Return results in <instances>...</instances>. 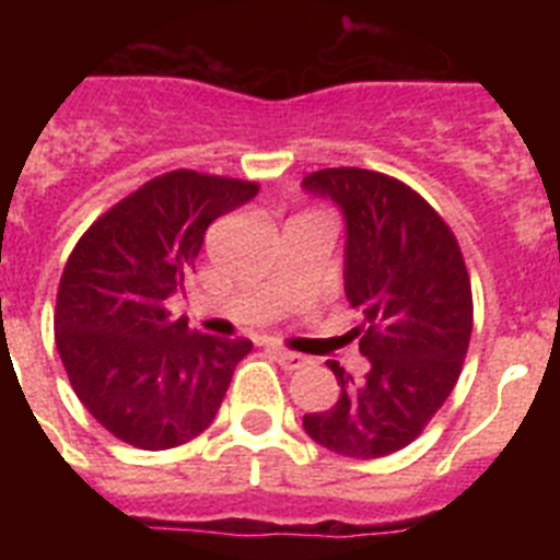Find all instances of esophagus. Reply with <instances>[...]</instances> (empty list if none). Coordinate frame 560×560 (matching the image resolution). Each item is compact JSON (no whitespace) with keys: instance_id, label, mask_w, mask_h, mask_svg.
I'll use <instances>...</instances> for the list:
<instances>
[{"instance_id":"esophagus-1","label":"esophagus","mask_w":560,"mask_h":560,"mask_svg":"<svg viewBox=\"0 0 560 560\" xmlns=\"http://www.w3.org/2000/svg\"><path fill=\"white\" fill-rule=\"evenodd\" d=\"M271 353H275V359L283 364L285 370H300L308 364V359L300 353H294V350H285V348H271Z\"/></svg>"}]
</instances>
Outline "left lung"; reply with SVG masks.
Returning <instances> with one entry per match:
<instances>
[{"label":"left lung","instance_id":"1","mask_svg":"<svg viewBox=\"0 0 560 560\" xmlns=\"http://www.w3.org/2000/svg\"><path fill=\"white\" fill-rule=\"evenodd\" d=\"M303 187L345 215V294L361 316L350 336L370 359L359 381L328 361L341 393L303 427L341 457H387L427 429L457 384L474 328L468 269L438 210L393 176L325 167Z\"/></svg>","mask_w":560,"mask_h":560}]
</instances>
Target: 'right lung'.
I'll return each instance as SVG.
<instances>
[{"label":"right lung","mask_w":560,"mask_h":560,"mask_svg":"<svg viewBox=\"0 0 560 560\" xmlns=\"http://www.w3.org/2000/svg\"><path fill=\"white\" fill-rule=\"evenodd\" d=\"M257 196L255 182L171 171L83 232L63 266L56 345L89 415L128 446L162 452L212 423L249 339L187 328L167 300L196 271L212 221Z\"/></svg>","instance_id":"add662e5"}]
</instances>
